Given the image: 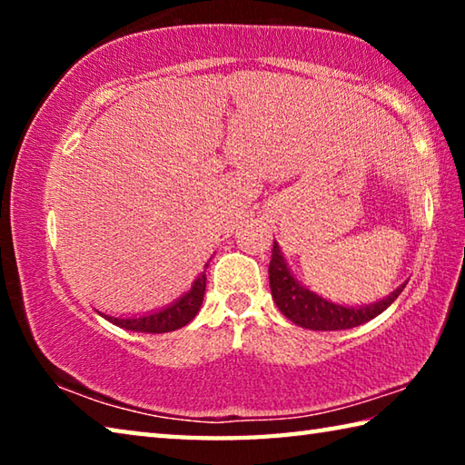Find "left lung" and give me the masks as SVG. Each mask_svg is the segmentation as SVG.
<instances>
[{
	"label": "left lung",
	"mask_w": 465,
	"mask_h": 465,
	"mask_svg": "<svg viewBox=\"0 0 465 465\" xmlns=\"http://www.w3.org/2000/svg\"><path fill=\"white\" fill-rule=\"evenodd\" d=\"M269 281L272 299L282 316L289 318L297 326L320 330V332L322 330H324V332H328V330H349L365 324V322L373 320L375 316H380L381 312L388 310L406 287L404 282V285L393 289L388 297H383L380 302L373 303H334L316 293V291H312L310 287H305L303 282L295 277L285 261V254L281 252L277 240H274L272 246Z\"/></svg>",
	"instance_id": "8db88e82"
}]
</instances>
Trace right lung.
Listing matches in <instances>:
<instances>
[{
    "label": "right lung",
    "mask_w": 465,
    "mask_h": 465,
    "mask_svg": "<svg viewBox=\"0 0 465 465\" xmlns=\"http://www.w3.org/2000/svg\"><path fill=\"white\" fill-rule=\"evenodd\" d=\"M209 264H204L207 269ZM204 287H207V274L204 271L194 279L191 289L184 295H180L174 302L168 303L166 308L153 310L149 313H139V316H110V313L98 312L102 318L113 322L114 326L131 330V332H147V334H163L172 332L186 326L199 313L204 297Z\"/></svg>",
    "instance_id": "1"
}]
</instances>
